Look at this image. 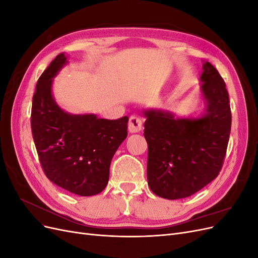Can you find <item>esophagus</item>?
<instances>
[{
    "label": "esophagus",
    "mask_w": 258,
    "mask_h": 258,
    "mask_svg": "<svg viewBox=\"0 0 258 258\" xmlns=\"http://www.w3.org/2000/svg\"><path fill=\"white\" fill-rule=\"evenodd\" d=\"M128 129L131 134H136L142 130V119L137 116H130L128 122Z\"/></svg>",
    "instance_id": "esophagus-1"
}]
</instances>
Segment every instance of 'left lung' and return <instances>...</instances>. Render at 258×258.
<instances>
[{
	"label": "left lung",
	"mask_w": 258,
	"mask_h": 258,
	"mask_svg": "<svg viewBox=\"0 0 258 258\" xmlns=\"http://www.w3.org/2000/svg\"><path fill=\"white\" fill-rule=\"evenodd\" d=\"M201 92L206 114L198 119L174 118L160 111H145L147 183L157 196L189 197L220 174L231 128L229 95L217 70L206 62Z\"/></svg>",
	"instance_id": "1"
}]
</instances>
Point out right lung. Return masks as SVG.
<instances>
[{"label":"right lung","mask_w":258,"mask_h":258,"mask_svg":"<svg viewBox=\"0 0 258 258\" xmlns=\"http://www.w3.org/2000/svg\"><path fill=\"white\" fill-rule=\"evenodd\" d=\"M66 63L64 54H58L38 79L31 129L49 181L79 196H93L107 185L113 156L128 135V117L108 120L62 111L52 98L51 84Z\"/></svg>","instance_id":"right-lung-1"}]
</instances>
